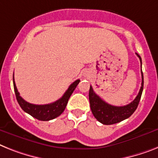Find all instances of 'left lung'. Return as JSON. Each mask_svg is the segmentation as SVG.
I'll return each instance as SVG.
<instances>
[{
  "mask_svg": "<svg viewBox=\"0 0 158 158\" xmlns=\"http://www.w3.org/2000/svg\"><path fill=\"white\" fill-rule=\"evenodd\" d=\"M136 54L140 59V63H141L140 56L136 53ZM141 78H142L141 87H140L138 95H136L134 100L127 105L120 106V107L111 105L104 101L99 95L95 93L93 88L91 86L89 90L90 107L95 119L103 124L109 125V124L119 123L131 116V115L136 111L140 102L141 95H142L143 87H144V77H143L142 71H141Z\"/></svg>",
  "mask_w": 158,
  "mask_h": 158,
  "instance_id": "8db88e82",
  "label": "left lung"
}]
</instances>
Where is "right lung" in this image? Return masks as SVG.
<instances>
[{
	"label": "right lung",
	"instance_id": "1",
	"mask_svg": "<svg viewBox=\"0 0 158 158\" xmlns=\"http://www.w3.org/2000/svg\"><path fill=\"white\" fill-rule=\"evenodd\" d=\"M13 80H14V87L16 98H17V100H18L20 107L22 108L24 112H26V113L30 114V116H32L33 117L36 118L39 120H42V121L53 120V119L58 117L63 113L66 107H67L69 98L71 97V94L73 93V91H75V87L80 82L79 79H77L74 83H71L70 87H68V89L63 94V96L54 103L43 104V105H38V104H30V103L26 102L25 99H22L20 96L19 92L17 89L14 76H13Z\"/></svg>",
	"mask_w": 158,
	"mask_h": 158
}]
</instances>
